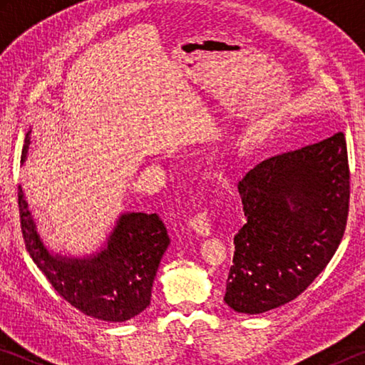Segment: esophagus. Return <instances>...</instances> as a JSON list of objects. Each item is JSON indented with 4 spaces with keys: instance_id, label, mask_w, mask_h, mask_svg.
I'll return each mask as SVG.
<instances>
[{
    "instance_id": "1",
    "label": "esophagus",
    "mask_w": 365,
    "mask_h": 365,
    "mask_svg": "<svg viewBox=\"0 0 365 365\" xmlns=\"http://www.w3.org/2000/svg\"><path fill=\"white\" fill-rule=\"evenodd\" d=\"M190 227L193 228L195 233L201 235V237H207V235L211 233V224H209L207 212L201 211V212L195 214L193 217L190 219Z\"/></svg>"
}]
</instances>
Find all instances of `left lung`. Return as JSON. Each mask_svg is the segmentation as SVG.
<instances>
[{
  "label": "left lung",
  "mask_w": 365,
  "mask_h": 365,
  "mask_svg": "<svg viewBox=\"0 0 365 365\" xmlns=\"http://www.w3.org/2000/svg\"><path fill=\"white\" fill-rule=\"evenodd\" d=\"M245 225L235 235L224 301L262 314L293 301L335 255L349 209L343 132L255 165L238 182Z\"/></svg>",
  "instance_id": "left-lung-1"
}]
</instances>
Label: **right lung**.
I'll return each mask as SVG.
<instances>
[{"label":"right lung","mask_w":365,"mask_h":365,"mask_svg":"<svg viewBox=\"0 0 365 365\" xmlns=\"http://www.w3.org/2000/svg\"><path fill=\"white\" fill-rule=\"evenodd\" d=\"M30 143L32 130L24 140L22 164ZM17 196L29 255L69 304L106 322H125L150 306L154 277L170 243L158 214L123 212L96 252L83 257L64 256L43 243L22 187Z\"/></svg>","instance_id":"1"}]
</instances>
